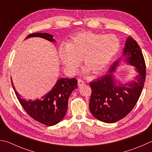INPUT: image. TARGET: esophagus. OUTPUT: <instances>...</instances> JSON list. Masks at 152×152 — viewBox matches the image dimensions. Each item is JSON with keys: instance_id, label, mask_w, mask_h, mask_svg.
Listing matches in <instances>:
<instances>
[{"instance_id": "obj_1", "label": "esophagus", "mask_w": 152, "mask_h": 152, "mask_svg": "<svg viewBox=\"0 0 152 152\" xmlns=\"http://www.w3.org/2000/svg\"><path fill=\"white\" fill-rule=\"evenodd\" d=\"M85 84V82H84L83 80H78V85L79 86H84Z\"/></svg>"}]
</instances>
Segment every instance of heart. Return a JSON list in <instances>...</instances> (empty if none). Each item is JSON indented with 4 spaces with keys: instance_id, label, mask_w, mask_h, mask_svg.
<instances>
[{
    "instance_id": "1",
    "label": "heart",
    "mask_w": 152,
    "mask_h": 152,
    "mask_svg": "<svg viewBox=\"0 0 152 152\" xmlns=\"http://www.w3.org/2000/svg\"><path fill=\"white\" fill-rule=\"evenodd\" d=\"M120 40L114 34H98L92 32H80L68 44L60 46V58L70 74H75L82 59L86 67L84 72L90 70L97 74L102 72L119 50Z\"/></svg>"
}]
</instances>
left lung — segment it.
<instances>
[{"label":"left lung","instance_id":"obj_1","mask_svg":"<svg viewBox=\"0 0 152 152\" xmlns=\"http://www.w3.org/2000/svg\"><path fill=\"white\" fill-rule=\"evenodd\" d=\"M122 62L134 66L137 72V75L130 81L123 83L115 75ZM145 80V64L142 50L136 41L129 36L122 58L114 62L106 74L90 84L91 114L105 123H114L122 119L137 103Z\"/></svg>","mask_w":152,"mask_h":152}]
</instances>
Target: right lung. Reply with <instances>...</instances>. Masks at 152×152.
Returning a JSON list of instances; mask_svg holds the SVG:
<instances>
[{"mask_svg":"<svg viewBox=\"0 0 152 152\" xmlns=\"http://www.w3.org/2000/svg\"><path fill=\"white\" fill-rule=\"evenodd\" d=\"M40 37L51 42H56L54 36L46 32H37L28 35L25 38ZM11 83L19 102L30 117L46 126H54L65 116L68 110V98L72 92L78 88L76 78H61L58 80L54 87L41 98L27 100L15 89L12 79Z\"/></svg>","mask_w":152,"mask_h":152,"instance_id":"right-lung-1","label":"right lung"}]
</instances>
